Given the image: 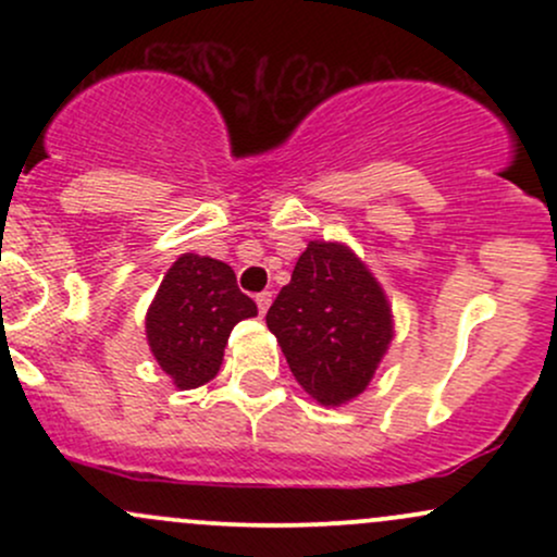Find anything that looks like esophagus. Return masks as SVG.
I'll return each instance as SVG.
<instances>
[{
	"label": "esophagus",
	"instance_id": "34e87169",
	"mask_svg": "<svg viewBox=\"0 0 557 557\" xmlns=\"http://www.w3.org/2000/svg\"><path fill=\"white\" fill-rule=\"evenodd\" d=\"M270 304H272V293H270V290L259 293V296H257V306H259V314H267V309H270Z\"/></svg>",
	"mask_w": 557,
	"mask_h": 557
}]
</instances>
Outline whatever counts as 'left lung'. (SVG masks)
<instances>
[{"instance_id": "obj_1", "label": "left lung", "mask_w": 557, "mask_h": 557, "mask_svg": "<svg viewBox=\"0 0 557 557\" xmlns=\"http://www.w3.org/2000/svg\"><path fill=\"white\" fill-rule=\"evenodd\" d=\"M298 385L341 406L367 389L393 341L387 296L343 243L311 240L267 311Z\"/></svg>"}]
</instances>
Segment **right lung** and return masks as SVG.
Masks as SVG:
<instances>
[{
  "label": "right lung",
  "instance_id": "right-lung-1",
  "mask_svg": "<svg viewBox=\"0 0 557 557\" xmlns=\"http://www.w3.org/2000/svg\"><path fill=\"white\" fill-rule=\"evenodd\" d=\"M257 317L225 261L183 253L164 274L146 314V341L164 374L181 389L214 380L230 332Z\"/></svg>",
  "mask_w": 557,
  "mask_h": 557
}]
</instances>
